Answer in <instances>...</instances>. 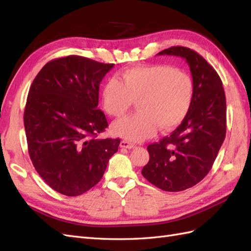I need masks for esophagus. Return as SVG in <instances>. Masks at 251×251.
I'll use <instances>...</instances> for the list:
<instances>
[{"instance_id": "34e87169", "label": "esophagus", "mask_w": 251, "mask_h": 251, "mask_svg": "<svg viewBox=\"0 0 251 251\" xmlns=\"http://www.w3.org/2000/svg\"><path fill=\"white\" fill-rule=\"evenodd\" d=\"M120 148L131 150V149H134V148H135V144H133V143H132V142H130V141L123 140V141L120 142Z\"/></svg>"}]
</instances>
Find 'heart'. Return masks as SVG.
I'll return each instance as SVG.
<instances>
[{"mask_svg":"<svg viewBox=\"0 0 251 251\" xmlns=\"http://www.w3.org/2000/svg\"><path fill=\"white\" fill-rule=\"evenodd\" d=\"M194 82L183 71L168 65L134 67L126 70L120 81L111 78L102 90V104L109 115L121 118L137 101L138 112L113 125L120 137L141 141L158 126L172 130L182 123L191 109Z\"/></svg>","mask_w":251,"mask_h":251,"instance_id":"b5f03b06","label":"heart"}]
</instances>
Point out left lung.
<instances>
[{"label": "left lung", "instance_id": "left-lung-1", "mask_svg": "<svg viewBox=\"0 0 251 251\" xmlns=\"http://www.w3.org/2000/svg\"><path fill=\"white\" fill-rule=\"evenodd\" d=\"M157 55L186 60L194 97L186 117L176 130L148 147L150 160L141 174L162 191L181 192L199 183L216 160L226 135L225 92L216 70L196 51L177 46Z\"/></svg>", "mask_w": 251, "mask_h": 251}]
</instances>
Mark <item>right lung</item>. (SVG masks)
<instances>
[{
	"mask_svg": "<svg viewBox=\"0 0 251 251\" xmlns=\"http://www.w3.org/2000/svg\"><path fill=\"white\" fill-rule=\"evenodd\" d=\"M114 64L69 55L45 65L24 112L28 151L42 179L75 197L96 185L120 139H100L108 121L98 109L100 85Z\"/></svg>",
	"mask_w": 251,
	"mask_h": 251,
	"instance_id": "obj_1",
	"label": "right lung"
}]
</instances>
